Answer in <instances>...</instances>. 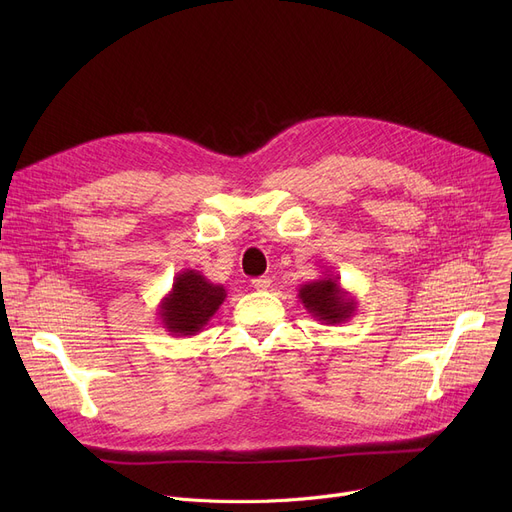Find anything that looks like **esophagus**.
Masks as SVG:
<instances>
[{
  "label": "esophagus",
  "instance_id": "obj_1",
  "mask_svg": "<svg viewBox=\"0 0 512 512\" xmlns=\"http://www.w3.org/2000/svg\"><path fill=\"white\" fill-rule=\"evenodd\" d=\"M251 284H253L255 290H267V288H270L272 280L270 278H255Z\"/></svg>",
  "mask_w": 512,
  "mask_h": 512
}]
</instances>
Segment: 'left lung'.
Instances as JSON below:
<instances>
[{
  "instance_id": "left-lung-1",
  "label": "left lung",
  "mask_w": 512,
  "mask_h": 512,
  "mask_svg": "<svg viewBox=\"0 0 512 512\" xmlns=\"http://www.w3.org/2000/svg\"><path fill=\"white\" fill-rule=\"evenodd\" d=\"M299 301L311 313V317H315L326 326L344 324V321L351 319L357 311L355 297L342 288L340 278L330 274V270L324 272V276L319 280L301 284Z\"/></svg>"
}]
</instances>
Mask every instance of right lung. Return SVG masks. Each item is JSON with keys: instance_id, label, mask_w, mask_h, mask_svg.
Here are the masks:
<instances>
[{"instance_id": "right-lung-1", "label": "right lung", "mask_w": 512, "mask_h": 512, "mask_svg": "<svg viewBox=\"0 0 512 512\" xmlns=\"http://www.w3.org/2000/svg\"><path fill=\"white\" fill-rule=\"evenodd\" d=\"M226 301V288L197 270L176 274L172 290L159 303V321L170 336H195Z\"/></svg>"}]
</instances>
